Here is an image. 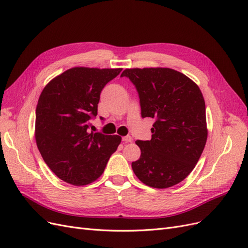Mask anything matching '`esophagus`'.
Masks as SVG:
<instances>
[{"label":"esophagus","instance_id":"1","mask_svg":"<svg viewBox=\"0 0 248 248\" xmlns=\"http://www.w3.org/2000/svg\"><path fill=\"white\" fill-rule=\"evenodd\" d=\"M123 141L124 143H131L133 142V138L131 136H125V137H123Z\"/></svg>","mask_w":248,"mask_h":248}]
</instances>
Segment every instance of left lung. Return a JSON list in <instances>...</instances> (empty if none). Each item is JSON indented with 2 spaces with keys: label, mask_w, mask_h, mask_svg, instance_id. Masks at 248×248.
Segmentation results:
<instances>
[{
  "label": "left lung",
  "mask_w": 248,
  "mask_h": 248,
  "mask_svg": "<svg viewBox=\"0 0 248 248\" xmlns=\"http://www.w3.org/2000/svg\"><path fill=\"white\" fill-rule=\"evenodd\" d=\"M129 78L140 98L142 117L155 119L149 141L137 140L140 158L132 169L142 183L166 189L193 170L207 139L205 102L195 82L170 68H132Z\"/></svg>",
  "instance_id": "1"
}]
</instances>
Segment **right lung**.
Segmentation results:
<instances>
[{
    "label": "right lung",
    "mask_w": 248,
    "mask_h": 248,
    "mask_svg": "<svg viewBox=\"0 0 248 248\" xmlns=\"http://www.w3.org/2000/svg\"><path fill=\"white\" fill-rule=\"evenodd\" d=\"M121 71L73 67L53 78L41 93L35 110L36 146L62 181L76 186L96 181L121 144L117 135L89 133L101 91Z\"/></svg>",
    "instance_id": "add662e5"
}]
</instances>
